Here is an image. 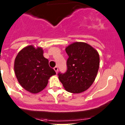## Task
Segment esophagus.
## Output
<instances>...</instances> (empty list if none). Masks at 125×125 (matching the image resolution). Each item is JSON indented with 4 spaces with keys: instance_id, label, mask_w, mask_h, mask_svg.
Here are the masks:
<instances>
[{
    "instance_id": "1",
    "label": "esophagus",
    "mask_w": 125,
    "mask_h": 125,
    "mask_svg": "<svg viewBox=\"0 0 125 125\" xmlns=\"http://www.w3.org/2000/svg\"><path fill=\"white\" fill-rule=\"evenodd\" d=\"M54 70H55V71L56 72V73H57V72H58V67L57 66H55L54 68Z\"/></svg>"
}]
</instances>
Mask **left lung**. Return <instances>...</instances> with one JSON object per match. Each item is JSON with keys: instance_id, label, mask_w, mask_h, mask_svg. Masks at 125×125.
Returning a JSON list of instances; mask_svg holds the SVG:
<instances>
[{"instance_id": "1", "label": "left lung", "mask_w": 125, "mask_h": 125, "mask_svg": "<svg viewBox=\"0 0 125 125\" xmlns=\"http://www.w3.org/2000/svg\"><path fill=\"white\" fill-rule=\"evenodd\" d=\"M68 55L67 70L59 73V79L65 89L72 93H80L93 83L99 68L97 51L86 43L75 42L65 49Z\"/></svg>"}]
</instances>
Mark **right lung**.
<instances>
[{"mask_svg":"<svg viewBox=\"0 0 125 125\" xmlns=\"http://www.w3.org/2000/svg\"><path fill=\"white\" fill-rule=\"evenodd\" d=\"M43 54L42 48L30 45L22 49L15 59L14 72L18 82L24 89L34 94L42 91L50 77L56 74Z\"/></svg>","mask_w":125,"mask_h":125,"instance_id":"right-lung-1","label":"right lung"}]
</instances>
